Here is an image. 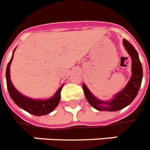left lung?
<instances>
[{
  "label": "left lung",
  "mask_w": 150,
  "mask_h": 150,
  "mask_svg": "<svg viewBox=\"0 0 150 150\" xmlns=\"http://www.w3.org/2000/svg\"><path fill=\"white\" fill-rule=\"evenodd\" d=\"M123 45L132 58L133 74L126 87L120 93L116 95L110 101H101L93 96L86 85L83 83L85 97L89 103L98 110L117 111L122 110L133 102L139 92L143 78V67L139 55L134 47L126 39L123 40Z\"/></svg>",
  "instance_id": "8db88e82"
}]
</instances>
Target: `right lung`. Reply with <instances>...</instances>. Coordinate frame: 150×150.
<instances>
[{"mask_svg":"<svg viewBox=\"0 0 150 150\" xmlns=\"http://www.w3.org/2000/svg\"><path fill=\"white\" fill-rule=\"evenodd\" d=\"M13 57V55L12 56L11 60L7 64V70H6L7 86L11 99L19 107L34 116H42V115L50 113L59 104L62 86L58 89L57 93L52 98L47 100H33V99L28 98V97L23 96L14 88V86H13L11 79H10V65L12 61Z\"/></svg>","mask_w":150,"mask_h":150,"instance_id":"obj_1","label":"right lung"}]
</instances>
